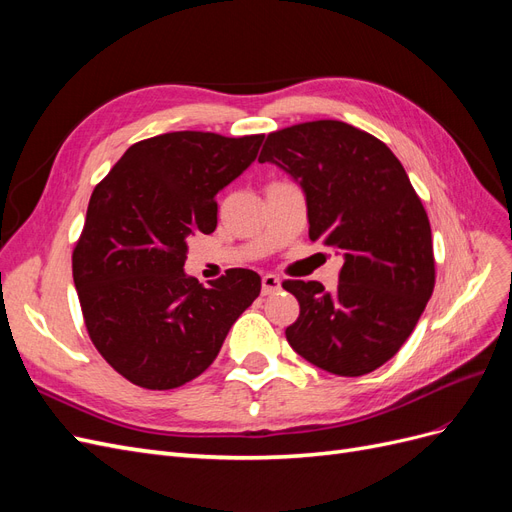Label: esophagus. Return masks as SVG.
Instances as JSON below:
<instances>
[{
	"label": "esophagus",
	"instance_id": "esophagus-1",
	"mask_svg": "<svg viewBox=\"0 0 512 512\" xmlns=\"http://www.w3.org/2000/svg\"><path fill=\"white\" fill-rule=\"evenodd\" d=\"M280 288H282L280 277H275L271 273L262 275V294H273V292H277Z\"/></svg>",
	"mask_w": 512,
	"mask_h": 512
}]
</instances>
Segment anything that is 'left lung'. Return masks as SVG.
I'll use <instances>...</instances> for the list:
<instances>
[{
  "instance_id": "obj_1",
  "label": "left lung",
  "mask_w": 512,
  "mask_h": 512,
  "mask_svg": "<svg viewBox=\"0 0 512 512\" xmlns=\"http://www.w3.org/2000/svg\"><path fill=\"white\" fill-rule=\"evenodd\" d=\"M258 162L301 185L309 239L344 254L331 292L320 282L282 284L301 307L288 344L331 374H369L404 346L436 284L421 198L389 147L335 119L271 132Z\"/></svg>"
}]
</instances>
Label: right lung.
Instances as JSON below:
<instances>
[{
    "mask_svg": "<svg viewBox=\"0 0 512 512\" xmlns=\"http://www.w3.org/2000/svg\"><path fill=\"white\" fill-rule=\"evenodd\" d=\"M262 134L168 132L134 143L89 198L72 277L91 342L117 374L151 391L215 361L260 275L230 269L209 288L185 275L190 237L215 230V194L256 160Z\"/></svg>",
    "mask_w": 512,
    "mask_h": 512,
    "instance_id": "right-lung-1",
    "label": "right lung"
}]
</instances>
